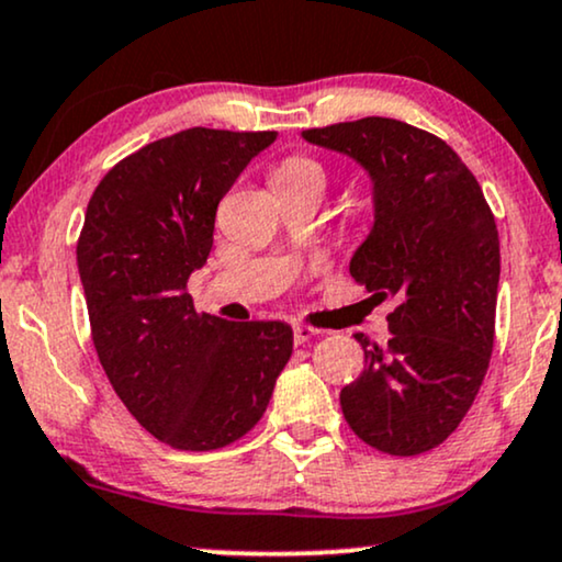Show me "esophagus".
<instances>
[{
    "label": "esophagus",
    "instance_id": "34e87169",
    "mask_svg": "<svg viewBox=\"0 0 562 562\" xmlns=\"http://www.w3.org/2000/svg\"><path fill=\"white\" fill-rule=\"evenodd\" d=\"M319 335V329L308 327V324H293V340L295 346H303V342L311 340V337Z\"/></svg>",
    "mask_w": 562,
    "mask_h": 562
}]
</instances>
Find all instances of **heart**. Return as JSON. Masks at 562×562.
Wrapping results in <instances>:
<instances>
[{
	"mask_svg": "<svg viewBox=\"0 0 562 562\" xmlns=\"http://www.w3.org/2000/svg\"><path fill=\"white\" fill-rule=\"evenodd\" d=\"M274 182H316V186H324V170L319 161L293 157L282 161L280 170L274 172Z\"/></svg>",
	"mask_w": 562,
	"mask_h": 562,
	"instance_id": "heart-1",
	"label": "heart"
}]
</instances>
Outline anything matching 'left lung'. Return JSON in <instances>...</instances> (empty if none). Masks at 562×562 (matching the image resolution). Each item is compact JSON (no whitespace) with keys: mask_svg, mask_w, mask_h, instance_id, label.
<instances>
[{"mask_svg":"<svg viewBox=\"0 0 562 562\" xmlns=\"http://www.w3.org/2000/svg\"><path fill=\"white\" fill-rule=\"evenodd\" d=\"M303 140L353 159L371 182L374 225L350 274L395 299L390 340L356 335L363 371L340 392L363 442L418 456L469 414L495 342L499 238L469 167L437 135L390 117L303 131Z\"/></svg>","mask_w":562,"mask_h":562,"instance_id":"left-lung-1","label":"left lung"}]
</instances>
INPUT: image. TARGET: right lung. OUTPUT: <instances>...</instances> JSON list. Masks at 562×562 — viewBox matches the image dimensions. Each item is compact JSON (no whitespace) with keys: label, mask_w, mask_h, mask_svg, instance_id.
<instances>
[{"label":"right lung","mask_w":562,"mask_h":562,"mask_svg":"<svg viewBox=\"0 0 562 562\" xmlns=\"http://www.w3.org/2000/svg\"><path fill=\"white\" fill-rule=\"evenodd\" d=\"M274 140L180 131L114 165L88 201L78 272L99 361L140 427L178 450L251 431L293 353L290 324L195 314L186 293L222 195Z\"/></svg>","instance_id":"1"}]
</instances>
